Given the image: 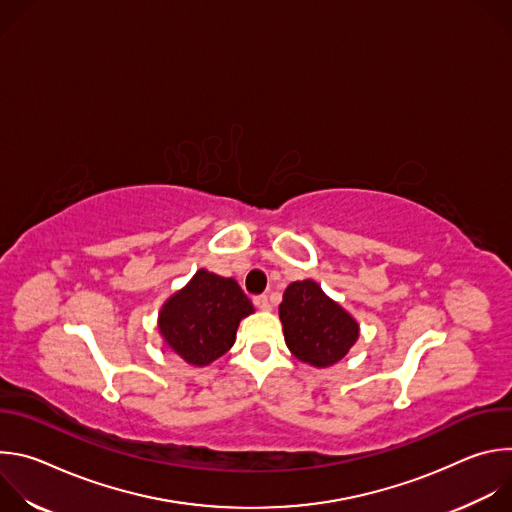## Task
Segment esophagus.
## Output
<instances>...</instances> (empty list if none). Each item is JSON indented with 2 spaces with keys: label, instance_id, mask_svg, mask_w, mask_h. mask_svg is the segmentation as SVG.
<instances>
[{
  "label": "esophagus",
  "instance_id": "1",
  "mask_svg": "<svg viewBox=\"0 0 512 512\" xmlns=\"http://www.w3.org/2000/svg\"><path fill=\"white\" fill-rule=\"evenodd\" d=\"M253 304H255L259 310H269V308H271L267 296H255V298H253Z\"/></svg>",
  "mask_w": 512,
  "mask_h": 512
}]
</instances>
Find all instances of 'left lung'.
Here are the masks:
<instances>
[{
	"instance_id": "obj_1",
	"label": "left lung",
	"mask_w": 512,
	"mask_h": 512,
	"mask_svg": "<svg viewBox=\"0 0 512 512\" xmlns=\"http://www.w3.org/2000/svg\"><path fill=\"white\" fill-rule=\"evenodd\" d=\"M279 318L287 348L312 367H330L338 362L358 338V324L352 316L312 279L287 285Z\"/></svg>"
}]
</instances>
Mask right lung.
<instances>
[{"mask_svg": "<svg viewBox=\"0 0 512 512\" xmlns=\"http://www.w3.org/2000/svg\"><path fill=\"white\" fill-rule=\"evenodd\" d=\"M253 312L235 279L200 269L160 312V332L168 346L190 364H208L235 342L241 318Z\"/></svg>", "mask_w": 512, "mask_h": 512, "instance_id": "obj_1", "label": "right lung"}]
</instances>
